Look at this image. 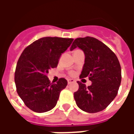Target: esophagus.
<instances>
[{
  "label": "esophagus",
  "mask_w": 134,
  "mask_h": 134,
  "mask_svg": "<svg viewBox=\"0 0 134 134\" xmlns=\"http://www.w3.org/2000/svg\"><path fill=\"white\" fill-rule=\"evenodd\" d=\"M75 80H73V79H68L67 80V82H68V84H71V83H72V82H75Z\"/></svg>",
  "instance_id": "1"
}]
</instances>
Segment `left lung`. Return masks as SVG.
Here are the masks:
<instances>
[{
  "mask_svg": "<svg viewBox=\"0 0 134 134\" xmlns=\"http://www.w3.org/2000/svg\"><path fill=\"white\" fill-rule=\"evenodd\" d=\"M77 47L85 54L80 77H88L92 84L86 87L77 82L79 89L74 93L76 104L85 112H99L106 108L117 96L121 82V65L115 54L97 38H76L70 50Z\"/></svg>",
  "mask_w": 134,
  "mask_h": 134,
  "instance_id": "8db88e82",
  "label": "left lung"
}]
</instances>
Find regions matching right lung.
<instances>
[{
  "mask_svg": "<svg viewBox=\"0 0 134 134\" xmlns=\"http://www.w3.org/2000/svg\"><path fill=\"white\" fill-rule=\"evenodd\" d=\"M73 38L44 37L34 41L20 56L15 72L17 93L26 106L36 113L47 112L57 105L67 81L60 78L51 84L47 74L57 67L59 59Z\"/></svg>",
  "mask_w": 134,
  "mask_h": 134,
  "instance_id": "right-lung-1",
  "label": "right lung"
}]
</instances>
